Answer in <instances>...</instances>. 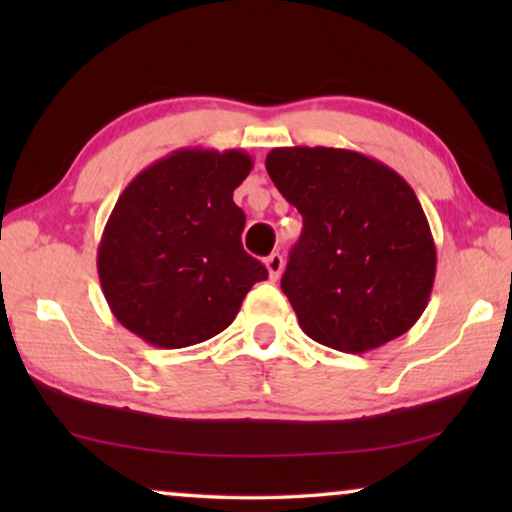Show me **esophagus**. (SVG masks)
I'll return each mask as SVG.
<instances>
[{
	"mask_svg": "<svg viewBox=\"0 0 512 512\" xmlns=\"http://www.w3.org/2000/svg\"><path fill=\"white\" fill-rule=\"evenodd\" d=\"M265 268H268V275H270L272 282L279 279V275H282V270H284L282 254H270L268 258H265Z\"/></svg>",
	"mask_w": 512,
	"mask_h": 512,
	"instance_id": "obj_1",
	"label": "esophagus"
}]
</instances>
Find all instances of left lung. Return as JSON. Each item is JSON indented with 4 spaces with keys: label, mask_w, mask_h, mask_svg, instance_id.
Returning <instances> with one entry per match:
<instances>
[{
    "label": "left lung",
    "mask_w": 512,
    "mask_h": 512,
    "mask_svg": "<svg viewBox=\"0 0 512 512\" xmlns=\"http://www.w3.org/2000/svg\"><path fill=\"white\" fill-rule=\"evenodd\" d=\"M265 170L303 216L282 291L305 335L363 354L410 331L429 303L436 244L408 181L328 146L272 149Z\"/></svg>",
    "instance_id": "left-lung-1"
}]
</instances>
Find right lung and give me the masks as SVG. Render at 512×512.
<instances>
[{
	"instance_id": "obj_1",
	"label": "right lung",
	"mask_w": 512,
	"mask_h": 512,
	"mask_svg": "<svg viewBox=\"0 0 512 512\" xmlns=\"http://www.w3.org/2000/svg\"><path fill=\"white\" fill-rule=\"evenodd\" d=\"M251 167L237 149H179L121 193L97 247V272L130 333L163 349L198 345L233 324L251 286L268 279L242 249L247 219L233 202Z\"/></svg>"
}]
</instances>
